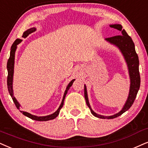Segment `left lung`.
Listing matches in <instances>:
<instances>
[{"label":"left lung","instance_id":"1","mask_svg":"<svg viewBox=\"0 0 148 148\" xmlns=\"http://www.w3.org/2000/svg\"><path fill=\"white\" fill-rule=\"evenodd\" d=\"M110 27L121 32V35L107 38H106V40L109 42L113 44V45H116V47H119V49L121 50V53L124 56L127 66H128L129 74H130V88L127 101L125 102L124 106L122 108V110L119 112H118L117 114L109 116L99 115L91 109L88 102V95H87L86 87L84 86V97L86 101V104L90 108L91 113L95 116H97L98 118L108 119L116 118L119 116L121 115L123 112L127 111L132 106L134 100H135L138 91L139 90L140 84H141V78H140L139 71H138L139 62H138V58L136 53L135 48H134V44L133 42L132 38L127 35L126 32L124 29H122V26L121 25H110Z\"/></svg>","mask_w":148,"mask_h":148}]
</instances>
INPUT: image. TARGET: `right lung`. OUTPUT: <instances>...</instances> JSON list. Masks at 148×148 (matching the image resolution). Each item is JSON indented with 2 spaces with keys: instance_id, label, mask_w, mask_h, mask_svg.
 <instances>
[{
  "instance_id": "right-lung-1",
  "label": "right lung",
  "mask_w": 148,
  "mask_h": 148,
  "mask_svg": "<svg viewBox=\"0 0 148 148\" xmlns=\"http://www.w3.org/2000/svg\"><path fill=\"white\" fill-rule=\"evenodd\" d=\"M36 31V28H32L28 29L26 32H25L23 33V38H26L27 36H29V34H32V32H35ZM22 41V40L21 39H16L14 42L13 43L12 47H11V51H10V58H9L8 61H7V71H8V75H7V88H8V90L9 92H10L11 97H12L13 101H14V103H15L16 108L18 109H20V104L17 101V100L16 99V98L14 97V93H13V89H12V82H13V75H14V59H15V51H16V49L17 48V45L19 43H21ZM75 81V79H73L72 81L69 84V85L67 86L66 88V90L64 92V97H63V99L62 101L61 104H60V107L58 108V109L57 110V111H56L53 114H50V115H47L45 116H37L35 115H32L30 113L27 112H24V111H21V112L23 113L24 115L27 116V117L32 119L36 120V121H49V120H51L53 119L57 116L58 114H59L60 110V109L62 108L64 105V101L65 99V97L66 95L67 92L70 88V87L72 86L73 83Z\"/></svg>"
}]
</instances>
